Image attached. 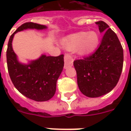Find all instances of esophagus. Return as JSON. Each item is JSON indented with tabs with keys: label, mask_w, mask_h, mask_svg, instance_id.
Masks as SVG:
<instances>
[{
	"label": "esophagus",
	"mask_w": 131,
	"mask_h": 131,
	"mask_svg": "<svg viewBox=\"0 0 131 131\" xmlns=\"http://www.w3.org/2000/svg\"><path fill=\"white\" fill-rule=\"evenodd\" d=\"M64 61H65V68H68V67H71L73 66V58L69 54H66L64 57Z\"/></svg>",
	"instance_id": "esophagus-1"
}]
</instances>
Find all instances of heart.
Here are the masks:
<instances>
[{
	"label": "heart",
	"instance_id": "heart-1",
	"mask_svg": "<svg viewBox=\"0 0 131 131\" xmlns=\"http://www.w3.org/2000/svg\"><path fill=\"white\" fill-rule=\"evenodd\" d=\"M99 43V36L95 31L79 32L71 35L63 40V44L68 50H74L80 55L93 52Z\"/></svg>",
	"mask_w": 131,
	"mask_h": 131
}]
</instances>
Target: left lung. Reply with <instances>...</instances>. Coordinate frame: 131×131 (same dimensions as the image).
I'll use <instances>...</instances> for the list:
<instances>
[{"mask_svg":"<svg viewBox=\"0 0 131 131\" xmlns=\"http://www.w3.org/2000/svg\"><path fill=\"white\" fill-rule=\"evenodd\" d=\"M103 33L97 50L73 66L80 91L90 98H97L111 92L117 85L123 70V49L117 36L103 21L95 23Z\"/></svg>","mask_w":131,"mask_h":131,"instance_id":"8db88e82","label":"left lung"}]
</instances>
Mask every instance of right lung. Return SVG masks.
Returning a JSON list of instances; mask_svg holds the SVG:
<instances>
[{"mask_svg":"<svg viewBox=\"0 0 131 131\" xmlns=\"http://www.w3.org/2000/svg\"><path fill=\"white\" fill-rule=\"evenodd\" d=\"M47 28L37 23H24L10 36L6 51L8 71L14 87L23 95L36 101H49L55 94L57 80L64 66V55L52 57L41 54L36 60L23 63L13 50L12 41L14 35L19 31Z\"/></svg>","mask_w":131,"mask_h":131,"instance_id":"1","label":"right lung"}]
</instances>
